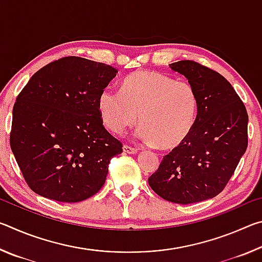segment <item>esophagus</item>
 Instances as JSON below:
<instances>
[{"mask_svg":"<svg viewBox=\"0 0 262 262\" xmlns=\"http://www.w3.org/2000/svg\"><path fill=\"white\" fill-rule=\"evenodd\" d=\"M122 149H123V152H125V154L134 155V154H136V152H137V149H136V148L129 147V145H123Z\"/></svg>","mask_w":262,"mask_h":262,"instance_id":"1","label":"esophagus"}]
</instances>
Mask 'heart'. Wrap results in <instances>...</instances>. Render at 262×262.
<instances>
[{"label": "heart", "instance_id": "b5f03b06", "mask_svg": "<svg viewBox=\"0 0 262 262\" xmlns=\"http://www.w3.org/2000/svg\"><path fill=\"white\" fill-rule=\"evenodd\" d=\"M101 121L121 134L137 121V137L163 150H173L192 134L199 115V98L187 82L166 75L140 70L123 79L121 92L105 89L98 99Z\"/></svg>", "mask_w": 262, "mask_h": 262}]
</instances>
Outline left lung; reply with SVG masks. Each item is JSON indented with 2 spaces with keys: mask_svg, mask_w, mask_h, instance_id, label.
<instances>
[{
  "mask_svg": "<svg viewBox=\"0 0 262 262\" xmlns=\"http://www.w3.org/2000/svg\"><path fill=\"white\" fill-rule=\"evenodd\" d=\"M170 68L196 91L198 121L185 143L164 156L149 185L164 200L188 205L212 199L227 186L246 151L248 115L221 74L189 60Z\"/></svg>",
  "mask_w": 262,
  "mask_h": 262,
  "instance_id": "left-lung-1",
  "label": "left lung"
}]
</instances>
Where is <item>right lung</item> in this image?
<instances>
[{"instance_id": "right-lung-1", "label": "right lung", "mask_w": 262, "mask_h": 262, "mask_svg": "<svg viewBox=\"0 0 262 262\" xmlns=\"http://www.w3.org/2000/svg\"><path fill=\"white\" fill-rule=\"evenodd\" d=\"M117 74L108 64L67 56L30 78L12 110L10 147L33 192L79 202L103 187L122 144L103 126L98 99Z\"/></svg>"}]
</instances>
